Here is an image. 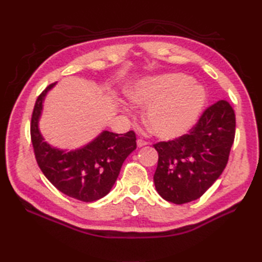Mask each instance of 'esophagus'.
<instances>
[{"mask_svg":"<svg viewBox=\"0 0 262 262\" xmlns=\"http://www.w3.org/2000/svg\"><path fill=\"white\" fill-rule=\"evenodd\" d=\"M137 144H138V147H142V146L146 145L147 142L144 141V140H142V139H139V140L137 141Z\"/></svg>","mask_w":262,"mask_h":262,"instance_id":"esophagus-1","label":"esophagus"}]
</instances>
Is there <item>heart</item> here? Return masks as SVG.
I'll list each match as a JSON object with an SVG mask.
<instances>
[{
	"mask_svg": "<svg viewBox=\"0 0 262 262\" xmlns=\"http://www.w3.org/2000/svg\"><path fill=\"white\" fill-rule=\"evenodd\" d=\"M126 96L141 108L149 106L144 121L161 139H175L191 129L205 100L202 87L182 73L144 78L131 87Z\"/></svg>",
	"mask_w": 262,
	"mask_h": 262,
	"instance_id": "b5f03b06",
	"label": "heart"
}]
</instances>
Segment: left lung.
Masks as SVG:
<instances>
[{
	"mask_svg": "<svg viewBox=\"0 0 262 262\" xmlns=\"http://www.w3.org/2000/svg\"><path fill=\"white\" fill-rule=\"evenodd\" d=\"M235 128L234 109L219 100L187 134L154 144L158 153L154 184L163 199L175 204L199 199L226 167Z\"/></svg>",
	"mask_w": 262,
	"mask_h": 262,
	"instance_id": "8db88e82",
	"label": "left lung"
}]
</instances>
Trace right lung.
Masks as SVG:
<instances>
[{
    "instance_id": "obj_1",
    "label": "right lung",
    "mask_w": 262,
    "mask_h": 262,
    "mask_svg": "<svg viewBox=\"0 0 262 262\" xmlns=\"http://www.w3.org/2000/svg\"><path fill=\"white\" fill-rule=\"evenodd\" d=\"M54 85L39 95L31 116L30 136L37 164L61 192L83 202L96 201L112 190L124 160L137 148L136 133L104 131L91 143L70 152L52 147L43 141L38 123L43 99Z\"/></svg>"
}]
</instances>
